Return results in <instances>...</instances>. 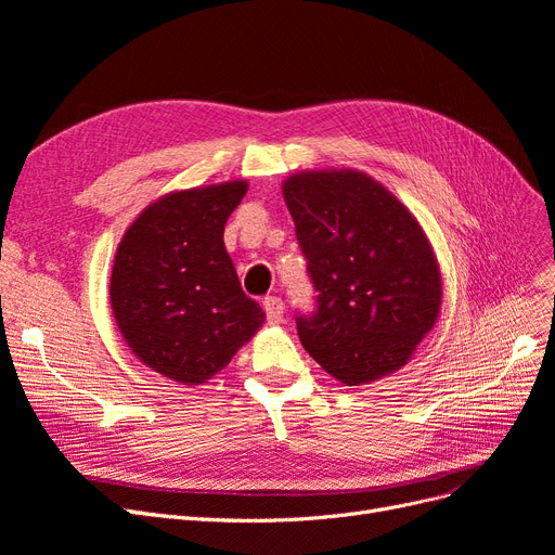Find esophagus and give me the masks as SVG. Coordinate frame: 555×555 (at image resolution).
I'll return each mask as SVG.
<instances>
[{
	"label": "esophagus",
	"instance_id": "obj_1",
	"mask_svg": "<svg viewBox=\"0 0 555 555\" xmlns=\"http://www.w3.org/2000/svg\"><path fill=\"white\" fill-rule=\"evenodd\" d=\"M263 310H266L268 324H280V322H282V314H284V304H282V298H278V296H268V298H263Z\"/></svg>",
	"mask_w": 555,
	"mask_h": 555
}]
</instances>
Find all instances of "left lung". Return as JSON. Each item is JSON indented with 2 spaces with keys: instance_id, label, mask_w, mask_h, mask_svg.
Returning <instances> with one entry per match:
<instances>
[{
  "instance_id": "obj_1",
  "label": "left lung",
  "mask_w": 555,
  "mask_h": 555,
  "mask_svg": "<svg viewBox=\"0 0 555 555\" xmlns=\"http://www.w3.org/2000/svg\"><path fill=\"white\" fill-rule=\"evenodd\" d=\"M317 310L298 338L328 375L371 384L405 365L442 306V275L416 217L354 169L300 171L282 182Z\"/></svg>"
}]
</instances>
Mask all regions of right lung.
I'll return each mask as SVG.
<instances>
[{
    "label": "right lung",
    "mask_w": 555,
    "mask_h": 555,
    "mask_svg": "<svg viewBox=\"0 0 555 555\" xmlns=\"http://www.w3.org/2000/svg\"><path fill=\"white\" fill-rule=\"evenodd\" d=\"M245 192V180H231L166 194L117 245L115 324L141 363L178 384L220 373L266 319L224 247V224Z\"/></svg>",
    "instance_id": "add662e5"
}]
</instances>
